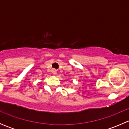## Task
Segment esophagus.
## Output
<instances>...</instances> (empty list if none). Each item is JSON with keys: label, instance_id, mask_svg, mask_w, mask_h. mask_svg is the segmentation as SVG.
Instances as JSON below:
<instances>
[{"label": "esophagus", "instance_id": "1", "mask_svg": "<svg viewBox=\"0 0 129 129\" xmlns=\"http://www.w3.org/2000/svg\"><path fill=\"white\" fill-rule=\"evenodd\" d=\"M52 72L53 74H57V71L54 69L52 70Z\"/></svg>", "mask_w": 129, "mask_h": 129}]
</instances>
